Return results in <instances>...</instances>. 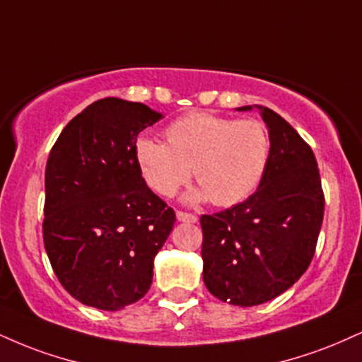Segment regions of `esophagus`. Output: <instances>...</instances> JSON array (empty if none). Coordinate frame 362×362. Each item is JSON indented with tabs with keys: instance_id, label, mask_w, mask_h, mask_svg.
Returning a JSON list of instances; mask_svg holds the SVG:
<instances>
[{
	"instance_id": "34e87169",
	"label": "esophagus",
	"mask_w": 362,
	"mask_h": 362,
	"mask_svg": "<svg viewBox=\"0 0 362 362\" xmlns=\"http://www.w3.org/2000/svg\"><path fill=\"white\" fill-rule=\"evenodd\" d=\"M177 219L180 221V223H197L199 217L195 214H190V212L177 211Z\"/></svg>"
}]
</instances>
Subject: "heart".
I'll use <instances>...</instances> for the list:
<instances>
[{"instance_id":"1","label":"heart","mask_w":362,"mask_h":362,"mask_svg":"<svg viewBox=\"0 0 362 362\" xmlns=\"http://www.w3.org/2000/svg\"><path fill=\"white\" fill-rule=\"evenodd\" d=\"M167 143L141 138L136 160L146 184L163 197L194 175L200 187L190 200H212L219 207L245 202L263 182L272 156V138L261 121L230 119L195 111L165 128Z\"/></svg>"}]
</instances>
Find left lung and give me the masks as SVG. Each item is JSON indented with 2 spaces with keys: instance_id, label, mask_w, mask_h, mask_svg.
Here are the masks:
<instances>
[{
  "instance_id": "1",
  "label": "left lung",
  "mask_w": 362,
  "mask_h": 362,
  "mask_svg": "<svg viewBox=\"0 0 362 362\" xmlns=\"http://www.w3.org/2000/svg\"><path fill=\"white\" fill-rule=\"evenodd\" d=\"M255 107L272 138L267 175L245 202L200 217L204 283L239 307L273 300L307 272L325 206L312 148L275 111Z\"/></svg>"
}]
</instances>
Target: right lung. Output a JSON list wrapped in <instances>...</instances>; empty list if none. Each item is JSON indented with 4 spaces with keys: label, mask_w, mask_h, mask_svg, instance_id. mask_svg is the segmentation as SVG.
<instances>
[{
    "label": "right lung",
    "mask_w": 362,
    "mask_h": 362,
    "mask_svg": "<svg viewBox=\"0 0 362 362\" xmlns=\"http://www.w3.org/2000/svg\"><path fill=\"white\" fill-rule=\"evenodd\" d=\"M158 119L145 104L104 98L52 146L43 243L59 281L87 307L121 310L151 286L153 259L175 223L136 160L138 134Z\"/></svg>",
    "instance_id": "add662e5"
}]
</instances>
